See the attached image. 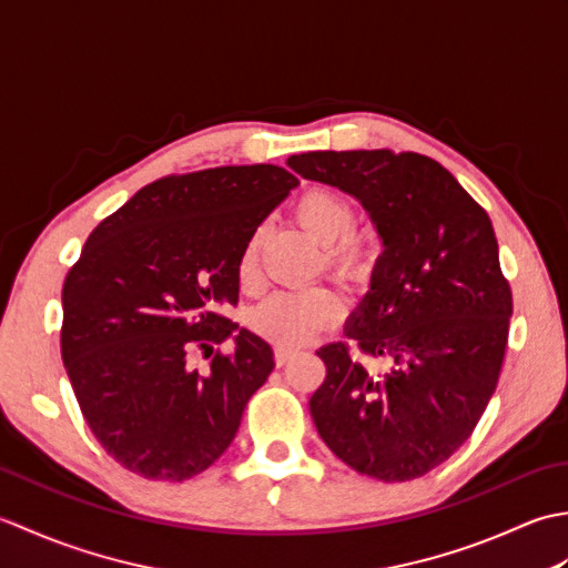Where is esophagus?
<instances>
[{
  "mask_svg": "<svg viewBox=\"0 0 568 568\" xmlns=\"http://www.w3.org/2000/svg\"><path fill=\"white\" fill-rule=\"evenodd\" d=\"M273 356H275V366H285L287 361L295 356V348L293 346H285V344H277L273 348Z\"/></svg>",
  "mask_w": 568,
  "mask_h": 568,
  "instance_id": "1",
  "label": "esophagus"
}]
</instances>
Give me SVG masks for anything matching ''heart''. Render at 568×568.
<instances>
[{"instance_id": "1", "label": "heart", "mask_w": 568, "mask_h": 568, "mask_svg": "<svg viewBox=\"0 0 568 568\" xmlns=\"http://www.w3.org/2000/svg\"><path fill=\"white\" fill-rule=\"evenodd\" d=\"M295 216L307 234L324 246V265L342 281L364 283L373 271V246L354 236L356 210L344 195L327 187L307 190L295 204ZM263 229L251 232L236 261L239 283L253 287L258 283ZM342 315V300L329 285H310L303 291L275 293L253 310L251 322L261 334L277 344H303Z\"/></svg>"}]
</instances>
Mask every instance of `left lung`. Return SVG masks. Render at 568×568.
Listing matches in <instances>:
<instances>
[{
  "instance_id": "obj_1",
  "label": "left lung",
  "mask_w": 568,
  "mask_h": 568,
  "mask_svg": "<svg viewBox=\"0 0 568 568\" xmlns=\"http://www.w3.org/2000/svg\"><path fill=\"white\" fill-rule=\"evenodd\" d=\"M287 165L361 200L385 246L346 324L358 354L346 342L317 352L327 378L310 397L315 427L358 474L425 476L470 437L503 368L513 291L490 216L413 151H312Z\"/></svg>"
}]
</instances>
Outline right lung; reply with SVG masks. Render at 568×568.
Here are the masks:
<instances>
[{"instance_id":"obj_1","label":"right lung","mask_w":568,"mask_h":568,"mask_svg":"<svg viewBox=\"0 0 568 568\" xmlns=\"http://www.w3.org/2000/svg\"><path fill=\"white\" fill-rule=\"evenodd\" d=\"M300 180L281 165L165 175L94 226L63 283L60 354L82 417L119 466L187 480L220 458L273 371L261 336L222 315L251 232ZM233 336L229 355L213 344ZM200 347L204 374L186 366Z\"/></svg>"}]
</instances>
